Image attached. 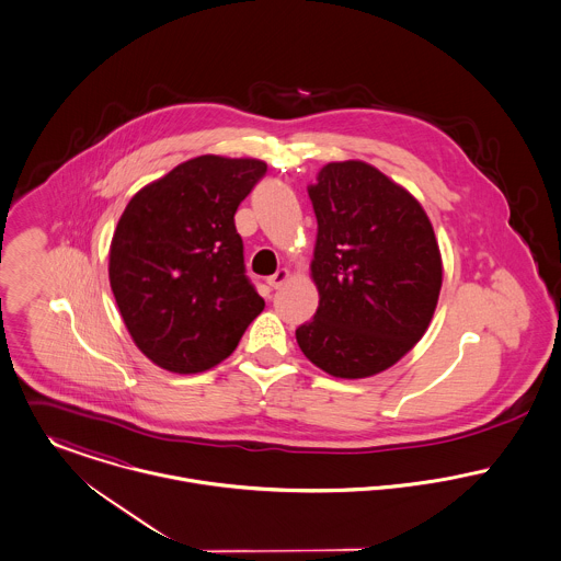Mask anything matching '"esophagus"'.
<instances>
[{
	"label": "esophagus",
	"mask_w": 561,
	"mask_h": 561,
	"mask_svg": "<svg viewBox=\"0 0 561 561\" xmlns=\"http://www.w3.org/2000/svg\"><path fill=\"white\" fill-rule=\"evenodd\" d=\"M289 278V270H285V267H280V270H276V274H272L265 283L270 285V289H278L285 280Z\"/></svg>",
	"instance_id": "obj_1"
}]
</instances>
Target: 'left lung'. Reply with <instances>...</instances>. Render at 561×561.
I'll return each instance as SVG.
<instances>
[{"label": "left lung", "instance_id": "8db88e82", "mask_svg": "<svg viewBox=\"0 0 561 561\" xmlns=\"http://www.w3.org/2000/svg\"><path fill=\"white\" fill-rule=\"evenodd\" d=\"M318 218L316 318L296 330L305 356L334 378L396 365L425 334L443 261L419 201L365 161H332L309 185Z\"/></svg>", "mask_w": 561, "mask_h": 561}]
</instances>
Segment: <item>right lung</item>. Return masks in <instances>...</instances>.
Here are the masks:
<instances>
[{
    "label": "right lung",
    "instance_id": "add662e5",
    "mask_svg": "<svg viewBox=\"0 0 561 561\" xmlns=\"http://www.w3.org/2000/svg\"><path fill=\"white\" fill-rule=\"evenodd\" d=\"M265 172V161L201 156L125 207L110 245V285L134 343L161 369L216 367L263 311L245 276L236 211Z\"/></svg>",
    "mask_w": 561,
    "mask_h": 561
}]
</instances>
